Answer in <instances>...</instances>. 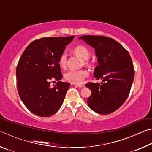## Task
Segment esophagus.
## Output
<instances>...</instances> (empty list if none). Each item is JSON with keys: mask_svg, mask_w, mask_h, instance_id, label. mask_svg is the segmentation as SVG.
<instances>
[{"mask_svg": "<svg viewBox=\"0 0 152 152\" xmlns=\"http://www.w3.org/2000/svg\"><path fill=\"white\" fill-rule=\"evenodd\" d=\"M77 87H79V88H83V87H84L85 86L84 85V84H76V85Z\"/></svg>", "mask_w": 152, "mask_h": 152, "instance_id": "1", "label": "esophagus"}]
</instances>
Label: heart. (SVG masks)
Listing matches in <instances>:
<instances>
[{"mask_svg":"<svg viewBox=\"0 0 152 152\" xmlns=\"http://www.w3.org/2000/svg\"><path fill=\"white\" fill-rule=\"evenodd\" d=\"M74 54L78 56L82 59L85 60L86 65L88 64L86 60L90 57V51L88 48L84 45H77L73 49ZM68 63V56L66 51H63L61 53L58 59V64L61 68H66ZM88 76V72L86 70H69L64 74V78L67 82H70L72 84H81L82 81Z\"/></svg>","mask_w":152,"mask_h":152,"instance_id":"1","label":"heart"}]
</instances>
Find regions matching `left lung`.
<instances>
[{
	"instance_id": "left-lung-1",
	"label": "left lung",
	"mask_w": 152,
	"mask_h": 152,
	"mask_svg": "<svg viewBox=\"0 0 152 152\" xmlns=\"http://www.w3.org/2000/svg\"><path fill=\"white\" fill-rule=\"evenodd\" d=\"M79 39L95 49L99 62L94 76L101 79L100 84L88 82L86 86L91 90L87 103L94 112L110 114L122 106L129 94L134 68L127 50L112 38L99 35H83Z\"/></svg>"
}]
</instances>
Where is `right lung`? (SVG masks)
<instances>
[{"label": "right lung", "instance_id": "add662e5", "mask_svg": "<svg viewBox=\"0 0 152 152\" xmlns=\"http://www.w3.org/2000/svg\"><path fill=\"white\" fill-rule=\"evenodd\" d=\"M74 37L34 40L19 59L16 70L18 92L25 107L37 116L50 117L63 103L70 84L60 81L63 76L58 59ZM55 80L57 83L52 87L50 84Z\"/></svg>", "mask_w": 152, "mask_h": 152}]
</instances>
